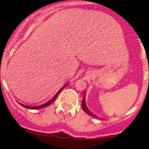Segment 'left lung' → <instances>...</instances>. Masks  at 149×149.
<instances>
[{
    "instance_id": "1",
    "label": "left lung",
    "mask_w": 149,
    "mask_h": 149,
    "mask_svg": "<svg viewBox=\"0 0 149 149\" xmlns=\"http://www.w3.org/2000/svg\"><path fill=\"white\" fill-rule=\"evenodd\" d=\"M81 107H82V109H84V112H86V113L88 114V115H91V117H94V118H95V117H96L95 115H94L93 113H91V112H90V110H88V109L86 107V104H85V95H84V97H83V100H82V103H81Z\"/></svg>"
}]
</instances>
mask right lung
<instances>
[{
    "instance_id": "obj_1",
    "label": "right lung",
    "mask_w": 149,
    "mask_h": 149,
    "mask_svg": "<svg viewBox=\"0 0 149 149\" xmlns=\"http://www.w3.org/2000/svg\"><path fill=\"white\" fill-rule=\"evenodd\" d=\"M64 87H65V86H64L63 87V88H61V89L59 90V91H58V92L56 94H55V97H53V98L52 99V100H49V102H46L45 104H42V105H40V106H38V107H29V106H26V105H24V104H20L22 105V107H25V108H27V109H40V108H42V107H47V106H49V104H50L51 103H52L54 101H55V100H56V98L57 97H58V94H59V93L61 92V91H62V89L63 88H64Z\"/></svg>"
}]
</instances>
